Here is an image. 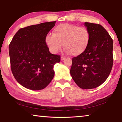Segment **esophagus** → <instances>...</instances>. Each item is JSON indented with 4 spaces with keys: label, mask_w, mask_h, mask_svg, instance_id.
Here are the masks:
<instances>
[{
    "label": "esophagus",
    "mask_w": 122,
    "mask_h": 122,
    "mask_svg": "<svg viewBox=\"0 0 122 122\" xmlns=\"http://www.w3.org/2000/svg\"><path fill=\"white\" fill-rule=\"evenodd\" d=\"M65 59V57H64V56H61V61H63Z\"/></svg>",
    "instance_id": "1"
}]
</instances>
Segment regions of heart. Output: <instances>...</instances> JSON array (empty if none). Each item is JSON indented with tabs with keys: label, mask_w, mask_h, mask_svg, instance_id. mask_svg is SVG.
<instances>
[{
	"label": "heart",
	"mask_w": 122,
	"mask_h": 122,
	"mask_svg": "<svg viewBox=\"0 0 122 122\" xmlns=\"http://www.w3.org/2000/svg\"><path fill=\"white\" fill-rule=\"evenodd\" d=\"M90 31L85 26L62 24L53 30V35L45 37V43L50 51L56 54L60 50L62 45L66 52L73 56L83 54L90 41Z\"/></svg>",
	"instance_id": "1"
}]
</instances>
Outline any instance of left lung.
Returning <instances> with one entry per match:
<instances>
[{"instance_id":"8db88e82","label":"left lung","mask_w":122,"mask_h":122,"mask_svg":"<svg viewBox=\"0 0 122 122\" xmlns=\"http://www.w3.org/2000/svg\"><path fill=\"white\" fill-rule=\"evenodd\" d=\"M91 39L85 52L72 58L70 73L82 89L97 87L107 80L113 63V40L102 25L85 23Z\"/></svg>"}]
</instances>
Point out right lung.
I'll return each mask as SVG.
<instances>
[{"label":"right lung","instance_id":"1","mask_svg":"<svg viewBox=\"0 0 122 122\" xmlns=\"http://www.w3.org/2000/svg\"><path fill=\"white\" fill-rule=\"evenodd\" d=\"M55 23L47 22L21 28L9 44L13 76L29 90L45 88L54 78V65L60 62V56L51 54L45 43V37Z\"/></svg>","mask_w":122,"mask_h":122}]
</instances>
